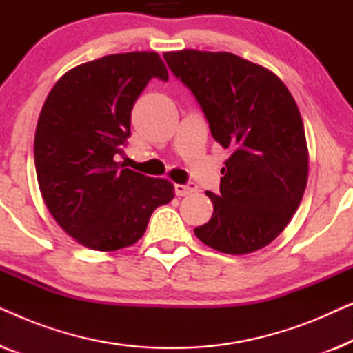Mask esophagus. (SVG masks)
Returning <instances> with one entry per match:
<instances>
[{"instance_id":"34e87169","label":"esophagus","mask_w":353,"mask_h":353,"mask_svg":"<svg viewBox=\"0 0 353 353\" xmlns=\"http://www.w3.org/2000/svg\"><path fill=\"white\" fill-rule=\"evenodd\" d=\"M197 186L194 183H186V185H175V194L176 196H188L191 192H194Z\"/></svg>"}]
</instances>
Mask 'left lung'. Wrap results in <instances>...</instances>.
<instances>
[{
  "label": "left lung",
  "instance_id": "1",
  "mask_svg": "<svg viewBox=\"0 0 353 353\" xmlns=\"http://www.w3.org/2000/svg\"><path fill=\"white\" fill-rule=\"evenodd\" d=\"M163 59L194 94L215 141L231 149L220 192H205L214 214L194 234L225 254L265 248L286 228L307 186L296 101L273 72L231 52L183 50L163 52Z\"/></svg>",
  "mask_w": 353,
  "mask_h": 353
}]
</instances>
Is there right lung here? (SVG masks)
<instances>
[{
	"mask_svg": "<svg viewBox=\"0 0 353 353\" xmlns=\"http://www.w3.org/2000/svg\"><path fill=\"white\" fill-rule=\"evenodd\" d=\"M151 79L168 80L157 52L104 56L62 75L43 104L33 144L43 201L88 249L134 244L152 212L175 197L168 180L117 162L134 101Z\"/></svg>",
	"mask_w": 353,
	"mask_h": 353,
	"instance_id": "add662e5",
	"label": "right lung"
}]
</instances>
